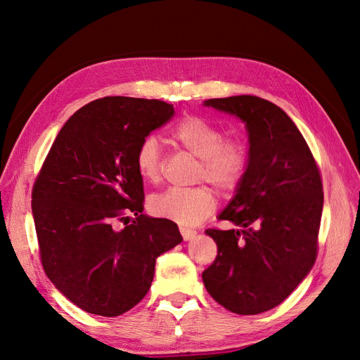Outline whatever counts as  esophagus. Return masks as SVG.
I'll return each instance as SVG.
<instances>
[{
    "mask_svg": "<svg viewBox=\"0 0 360 360\" xmlns=\"http://www.w3.org/2000/svg\"><path fill=\"white\" fill-rule=\"evenodd\" d=\"M180 233L184 238V242H189V240H192V238H195V236H197V231L192 230V228H189V226H180Z\"/></svg>",
    "mask_w": 360,
    "mask_h": 360,
    "instance_id": "obj_1",
    "label": "esophagus"
}]
</instances>
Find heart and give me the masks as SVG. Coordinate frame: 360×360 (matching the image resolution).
I'll list each match as a JSON object with an SVG mask.
<instances>
[{
  "label": "heart",
  "instance_id": "obj_1",
  "mask_svg": "<svg viewBox=\"0 0 360 360\" xmlns=\"http://www.w3.org/2000/svg\"><path fill=\"white\" fill-rule=\"evenodd\" d=\"M171 138L200 159L197 180H205L219 192L234 191L248 168V150L238 139L222 141L221 130L207 120L188 115L171 129ZM135 167L147 181L160 177V150L156 136H146L135 153ZM209 188H171L148 201L150 212L181 225H197L214 210Z\"/></svg>",
  "mask_w": 360,
  "mask_h": 360
}]
</instances>
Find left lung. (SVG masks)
Listing matches in <instances>:
<instances>
[{
    "label": "left lung",
    "instance_id": "obj_1",
    "mask_svg": "<svg viewBox=\"0 0 360 360\" xmlns=\"http://www.w3.org/2000/svg\"><path fill=\"white\" fill-rule=\"evenodd\" d=\"M202 105L242 120L249 144L245 177L217 216L237 228L205 231L217 257L202 271L204 287L234 314L266 312L284 302L315 263L320 172L300 130L275 103L245 94Z\"/></svg>",
    "mask_w": 360,
    "mask_h": 360
}]
</instances>
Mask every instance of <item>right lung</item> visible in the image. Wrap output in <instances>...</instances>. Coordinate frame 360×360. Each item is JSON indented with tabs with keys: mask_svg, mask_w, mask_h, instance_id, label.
Masks as SVG:
<instances>
[{
	"mask_svg": "<svg viewBox=\"0 0 360 360\" xmlns=\"http://www.w3.org/2000/svg\"><path fill=\"white\" fill-rule=\"evenodd\" d=\"M172 115L174 106L160 101L103 97L68 120L43 163L31 202L41 264L86 312L117 317L132 309L151 287L156 258L183 240L177 224L143 213L135 167L141 141ZM127 212L137 217L117 231Z\"/></svg>",
	"mask_w": 360,
	"mask_h": 360,
	"instance_id": "obj_1",
	"label": "right lung"
}]
</instances>
